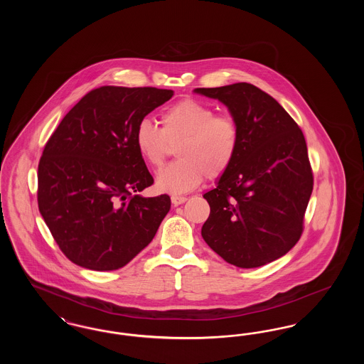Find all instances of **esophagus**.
<instances>
[{"label": "esophagus", "instance_id": "obj_1", "mask_svg": "<svg viewBox=\"0 0 364 364\" xmlns=\"http://www.w3.org/2000/svg\"><path fill=\"white\" fill-rule=\"evenodd\" d=\"M186 200H187L186 196H177V195L172 196V203H173L174 206H178V205L184 203Z\"/></svg>", "mask_w": 364, "mask_h": 364}]
</instances>
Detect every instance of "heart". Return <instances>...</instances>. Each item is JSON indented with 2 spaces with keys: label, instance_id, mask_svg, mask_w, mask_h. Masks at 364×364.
Returning a JSON list of instances; mask_svg holds the SVG:
<instances>
[{
  "label": "heart",
  "instance_id": "heart-1",
  "mask_svg": "<svg viewBox=\"0 0 364 364\" xmlns=\"http://www.w3.org/2000/svg\"><path fill=\"white\" fill-rule=\"evenodd\" d=\"M161 125L141 120L134 139L139 154L159 169L172 144L177 161L168 165L156 180L158 188L171 193L193 190L202 180H217L232 166L240 147V125L230 114L196 100H183L161 113Z\"/></svg>",
  "mask_w": 364,
  "mask_h": 364
}]
</instances>
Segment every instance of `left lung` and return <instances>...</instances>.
Wrapping results in <instances>:
<instances>
[{"label":"left lung","mask_w":364,"mask_h":364,"mask_svg":"<svg viewBox=\"0 0 364 364\" xmlns=\"http://www.w3.org/2000/svg\"><path fill=\"white\" fill-rule=\"evenodd\" d=\"M196 92L225 104L240 125L232 166L203 198L210 215L202 226L208 247L228 263L259 267L299 242L314 176L306 139L277 101L250 83Z\"/></svg>","instance_id":"8db88e82"}]
</instances>
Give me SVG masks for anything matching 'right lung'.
<instances>
[{
    "label": "right lung",
    "instance_id": "obj_1",
    "mask_svg": "<svg viewBox=\"0 0 364 364\" xmlns=\"http://www.w3.org/2000/svg\"><path fill=\"white\" fill-rule=\"evenodd\" d=\"M172 95V90L156 87L94 88L46 141L38 165V208L75 264L117 270L156 236L171 198L138 195L154 178L134 134Z\"/></svg>",
    "mask_w": 364,
    "mask_h": 364
}]
</instances>
